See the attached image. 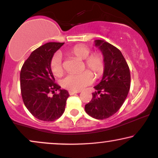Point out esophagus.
<instances>
[{
  "label": "esophagus",
  "mask_w": 158,
  "mask_h": 158,
  "mask_svg": "<svg viewBox=\"0 0 158 158\" xmlns=\"http://www.w3.org/2000/svg\"><path fill=\"white\" fill-rule=\"evenodd\" d=\"M68 93H69L70 95H73L75 94H78V93H79V91H73V90H69L68 91Z\"/></svg>",
  "instance_id": "esophagus-1"
}]
</instances>
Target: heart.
<instances>
[{
  "label": "heart",
  "instance_id": "b5f03b06",
  "mask_svg": "<svg viewBox=\"0 0 158 158\" xmlns=\"http://www.w3.org/2000/svg\"><path fill=\"white\" fill-rule=\"evenodd\" d=\"M69 54L78 59L84 60L83 68H88L95 74L96 78L100 77L105 69V60L104 56L98 52L90 53V48L81 45H77L68 51ZM50 70L53 75L56 77H62L64 69L62 64V58L60 54L53 56L49 64ZM94 77L89 71H85L79 74H69L62 81L64 88L69 90L79 91L82 90L87 85L94 82Z\"/></svg>",
  "mask_w": 158,
  "mask_h": 158
}]
</instances>
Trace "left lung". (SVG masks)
<instances>
[{
    "instance_id": "1",
    "label": "left lung",
    "mask_w": 158,
    "mask_h": 158,
    "mask_svg": "<svg viewBox=\"0 0 158 158\" xmlns=\"http://www.w3.org/2000/svg\"><path fill=\"white\" fill-rule=\"evenodd\" d=\"M103 54L105 69L99 84L94 87L93 98L85 107V112L96 119H105L120 109L130 88V72L119 49L101 40H95Z\"/></svg>"
}]
</instances>
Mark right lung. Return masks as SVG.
<instances>
[{
	"mask_svg": "<svg viewBox=\"0 0 158 158\" xmlns=\"http://www.w3.org/2000/svg\"><path fill=\"white\" fill-rule=\"evenodd\" d=\"M64 43H48L36 49L23 64L20 71V90L23 103L36 118L54 121L64 111L69 96L67 90H61L55 83L49 64L54 53ZM60 93L56 94L55 91ZM54 93L52 97L49 94Z\"/></svg>",
	"mask_w": 158,
	"mask_h": 158,
	"instance_id": "add662e5",
	"label": "right lung"
}]
</instances>
